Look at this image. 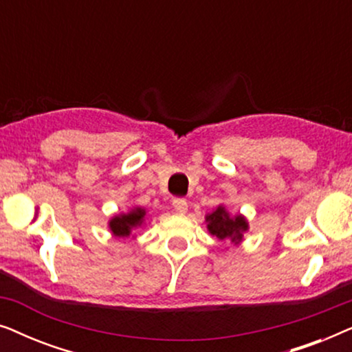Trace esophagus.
I'll list each match as a JSON object with an SVG mask.
<instances>
[{
  "label": "esophagus",
  "instance_id": "1",
  "mask_svg": "<svg viewBox=\"0 0 352 352\" xmlns=\"http://www.w3.org/2000/svg\"><path fill=\"white\" fill-rule=\"evenodd\" d=\"M173 206H175V210L177 213H186L187 211V200L182 199V197H176L175 200H173Z\"/></svg>",
  "mask_w": 352,
  "mask_h": 352
}]
</instances>
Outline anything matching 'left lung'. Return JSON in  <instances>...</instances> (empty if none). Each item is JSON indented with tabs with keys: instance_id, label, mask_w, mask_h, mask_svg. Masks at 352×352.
I'll list each match as a JSON object with an SVG mask.
<instances>
[{
	"instance_id": "obj_1",
	"label": "left lung",
	"mask_w": 352,
	"mask_h": 352,
	"mask_svg": "<svg viewBox=\"0 0 352 352\" xmlns=\"http://www.w3.org/2000/svg\"><path fill=\"white\" fill-rule=\"evenodd\" d=\"M206 221H208V230L211 234L216 235L219 240H230L235 243L242 240V234L248 229L245 218L240 214L230 218L223 206H218L213 213L206 216Z\"/></svg>"
}]
</instances>
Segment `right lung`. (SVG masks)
<instances>
[{"label": "right lung", "mask_w": 352, "mask_h": 352, "mask_svg": "<svg viewBox=\"0 0 352 352\" xmlns=\"http://www.w3.org/2000/svg\"><path fill=\"white\" fill-rule=\"evenodd\" d=\"M144 216H146V210L134 208L133 211H129L128 214L115 216V218L110 221V229H112L115 237H128L133 229H136L142 224Z\"/></svg>", "instance_id": "add662e5"}]
</instances>
